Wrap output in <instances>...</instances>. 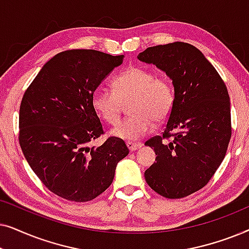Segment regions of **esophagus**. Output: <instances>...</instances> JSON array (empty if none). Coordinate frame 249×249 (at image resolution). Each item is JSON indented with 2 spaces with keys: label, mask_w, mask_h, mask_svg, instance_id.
Returning a JSON list of instances; mask_svg holds the SVG:
<instances>
[{
  "label": "esophagus",
  "mask_w": 249,
  "mask_h": 249,
  "mask_svg": "<svg viewBox=\"0 0 249 249\" xmlns=\"http://www.w3.org/2000/svg\"><path fill=\"white\" fill-rule=\"evenodd\" d=\"M127 146L128 148L130 149L131 152H135L137 151V149H139L142 146V142H127Z\"/></svg>",
  "instance_id": "obj_1"
}]
</instances>
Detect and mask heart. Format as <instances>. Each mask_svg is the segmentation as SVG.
I'll use <instances>...</instances> for the list:
<instances>
[{
	"label": "heart",
	"instance_id": "1",
	"mask_svg": "<svg viewBox=\"0 0 249 249\" xmlns=\"http://www.w3.org/2000/svg\"><path fill=\"white\" fill-rule=\"evenodd\" d=\"M113 91L98 88L91 95V107L102 120L117 124L122 112V103L129 104L131 115L111 130L114 137L138 141L152 131L154 121L162 124L171 114L175 90L168 78L155 76L144 67H129L112 81Z\"/></svg>",
	"mask_w": 249,
	"mask_h": 249
}]
</instances>
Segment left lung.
<instances>
[{"label":"left lung","mask_w":249,"mask_h":249,"mask_svg":"<svg viewBox=\"0 0 249 249\" xmlns=\"http://www.w3.org/2000/svg\"><path fill=\"white\" fill-rule=\"evenodd\" d=\"M137 57L164 71L175 88L164 132L145 142L158 155L145 180L163 197L182 198L203 188L226 156L231 138L229 94L215 68L188 43L148 47Z\"/></svg>","instance_id":"1"}]
</instances>
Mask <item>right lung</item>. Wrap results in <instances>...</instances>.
Segmentation results:
<instances>
[{
    "mask_svg": "<svg viewBox=\"0 0 249 249\" xmlns=\"http://www.w3.org/2000/svg\"><path fill=\"white\" fill-rule=\"evenodd\" d=\"M124 57L95 50L61 52L44 64L23 94L20 147L40 181L64 199L88 202L101 195L113 181L118 162L128 155L117 137L88 146L103 134L91 95Z\"/></svg>",
    "mask_w": 249,
    "mask_h": 249,
    "instance_id": "obj_1",
    "label": "right lung"
}]
</instances>
